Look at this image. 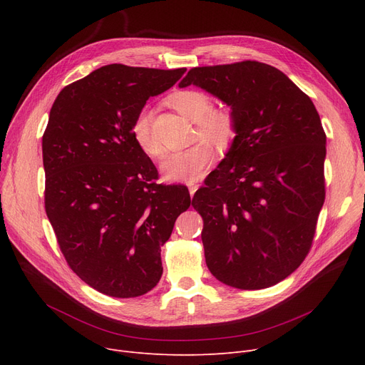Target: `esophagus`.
<instances>
[{
    "label": "esophagus",
    "instance_id": "obj_1",
    "mask_svg": "<svg viewBox=\"0 0 365 365\" xmlns=\"http://www.w3.org/2000/svg\"><path fill=\"white\" fill-rule=\"evenodd\" d=\"M187 187H189L190 197H194V194L197 192V189L200 187V185H198V182H195V180H189V182H187Z\"/></svg>",
    "mask_w": 365,
    "mask_h": 365
}]
</instances>
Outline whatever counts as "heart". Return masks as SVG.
Segmentation results:
<instances>
[{
  "label": "heart",
  "instance_id": "b5f03b06",
  "mask_svg": "<svg viewBox=\"0 0 365 365\" xmlns=\"http://www.w3.org/2000/svg\"><path fill=\"white\" fill-rule=\"evenodd\" d=\"M168 105L186 120L195 123L197 138L208 140L220 152L232 148L238 134L234 113L229 109H212V101L205 93L178 90L170 94ZM131 134L146 157L158 160L164 155V148L153 134L146 112H140L134 118ZM207 143L201 140L185 150L171 153L161 165L164 178L168 180H198L202 178L215 161V149Z\"/></svg>",
  "mask_w": 365,
  "mask_h": 365
}]
</instances>
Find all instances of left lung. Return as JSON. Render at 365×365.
I'll list each match as a JSON object with an SVG mask.
<instances>
[{
    "label": "left lung",
    "instance_id": "obj_1",
    "mask_svg": "<svg viewBox=\"0 0 365 365\" xmlns=\"http://www.w3.org/2000/svg\"><path fill=\"white\" fill-rule=\"evenodd\" d=\"M197 86L231 108L232 148L192 200L205 263L220 282L260 290L308 255L325 198V133L309 99L279 69L256 61L192 68Z\"/></svg>",
    "mask_w": 365,
    "mask_h": 365
}]
</instances>
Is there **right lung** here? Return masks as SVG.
<instances>
[{
    "instance_id": "1",
    "label": "right lung",
    "mask_w": 365,
    "mask_h": 365,
    "mask_svg": "<svg viewBox=\"0 0 365 365\" xmlns=\"http://www.w3.org/2000/svg\"><path fill=\"white\" fill-rule=\"evenodd\" d=\"M179 69L112 63L66 86L43 136L46 213L71 269L110 297H138L163 275L161 247L190 205L183 185L158 171L133 139L146 101Z\"/></svg>"
}]
</instances>
